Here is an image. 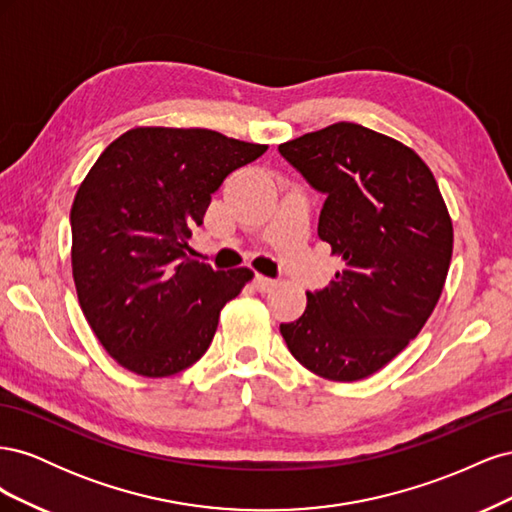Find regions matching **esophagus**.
<instances>
[{"label":"esophagus","instance_id":"1","mask_svg":"<svg viewBox=\"0 0 512 512\" xmlns=\"http://www.w3.org/2000/svg\"><path fill=\"white\" fill-rule=\"evenodd\" d=\"M254 286H256V290H260V292H269L271 288H275L277 286V280H273V277H267V275H256V280H254Z\"/></svg>","mask_w":512,"mask_h":512}]
</instances>
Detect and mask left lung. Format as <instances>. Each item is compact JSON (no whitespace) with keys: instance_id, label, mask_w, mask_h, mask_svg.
I'll list each match as a JSON object with an SVG mask.
<instances>
[{"instance_id":"left-lung-1","label":"left lung","mask_w":512,"mask_h":512,"mask_svg":"<svg viewBox=\"0 0 512 512\" xmlns=\"http://www.w3.org/2000/svg\"><path fill=\"white\" fill-rule=\"evenodd\" d=\"M282 158L327 196L318 237L344 267L307 292L286 346L314 374H376L425 327L453 254V224L427 164L404 143L339 121L280 145Z\"/></svg>"}]
</instances>
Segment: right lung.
I'll use <instances>...</instances> for the list:
<instances>
[{
  "mask_svg": "<svg viewBox=\"0 0 512 512\" xmlns=\"http://www.w3.org/2000/svg\"><path fill=\"white\" fill-rule=\"evenodd\" d=\"M267 145L203 128H134L91 166L70 211L72 275L91 331L138 376L166 378L211 344L254 273L188 256L211 194Z\"/></svg>",
  "mask_w": 512,
  "mask_h": 512,
  "instance_id": "right-lung-1",
  "label": "right lung"
}]
</instances>
